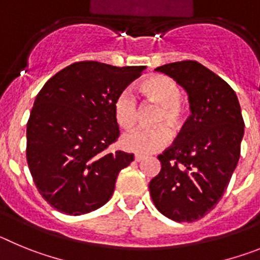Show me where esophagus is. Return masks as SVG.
<instances>
[{
	"label": "esophagus",
	"mask_w": 260,
	"mask_h": 260,
	"mask_svg": "<svg viewBox=\"0 0 260 260\" xmlns=\"http://www.w3.org/2000/svg\"><path fill=\"white\" fill-rule=\"evenodd\" d=\"M135 161L137 162H141V161H143L144 160V156H142V155H135Z\"/></svg>",
	"instance_id": "1"
}]
</instances>
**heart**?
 <instances>
[{
	"instance_id": "b5f03b06",
	"label": "heart",
	"mask_w": 260,
	"mask_h": 260,
	"mask_svg": "<svg viewBox=\"0 0 260 260\" xmlns=\"http://www.w3.org/2000/svg\"><path fill=\"white\" fill-rule=\"evenodd\" d=\"M139 91L148 103L158 109L151 119L152 128H137L121 138V146L135 153L156 152L169 142L171 134H177L183 125V110L181 107L182 93L178 84L165 75H152L144 79ZM114 118L119 127L130 128L135 125L139 114L137 99L128 89L119 92L113 104Z\"/></svg>"
}]
</instances>
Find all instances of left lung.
Here are the masks:
<instances>
[{
	"instance_id": "8db88e82",
	"label": "left lung",
	"mask_w": 260,
	"mask_h": 260,
	"mask_svg": "<svg viewBox=\"0 0 260 260\" xmlns=\"http://www.w3.org/2000/svg\"><path fill=\"white\" fill-rule=\"evenodd\" d=\"M155 70L185 89L191 114L173 146L157 156L161 171L151 180L150 194L162 215L191 222L213 210L228 187L245 123L232 87L199 62H173Z\"/></svg>"
}]
</instances>
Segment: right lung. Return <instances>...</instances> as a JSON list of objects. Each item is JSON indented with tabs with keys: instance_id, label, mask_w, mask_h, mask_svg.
Segmentation results:
<instances>
[{
	"instance_id": "1",
	"label": "right lung",
	"mask_w": 260,
	"mask_h": 260,
	"mask_svg": "<svg viewBox=\"0 0 260 260\" xmlns=\"http://www.w3.org/2000/svg\"><path fill=\"white\" fill-rule=\"evenodd\" d=\"M146 66L75 62L38 93L27 122V162L41 197L59 212L104 206L133 153L108 151L119 135L113 104Z\"/></svg>"
}]
</instances>
